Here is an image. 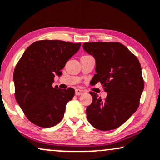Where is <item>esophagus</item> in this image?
Listing matches in <instances>:
<instances>
[{
    "label": "esophagus",
    "instance_id": "esophagus-1",
    "mask_svg": "<svg viewBox=\"0 0 160 160\" xmlns=\"http://www.w3.org/2000/svg\"><path fill=\"white\" fill-rule=\"evenodd\" d=\"M83 93V90H82V89H76V90H75V94H76L77 96H80V95Z\"/></svg>",
    "mask_w": 160,
    "mask_h": 160
}]
</instances>
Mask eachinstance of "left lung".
<instances>
[{
	"label": "left lung",
	"mask_w": 160,
	"mask_h": 160,
	"mask_svg": "<svg viewBox=\"0 0 160 160\" xmlns=\"http://www.w3.org/2000/svg\"><path fill=\"white\" fill-rule=\"evenodd\" d=\"M83 48L95 58V85L100 82L106 99L90 92L92 102L87 108L88 122L95 128L110 131L124 124L138 109L144 87L141 66L137 58L119 42H87Z\"/></svg>",
	"instance_id": "obj_1"
}]
</instances>
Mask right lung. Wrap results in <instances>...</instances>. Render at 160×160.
Returning a JSON list of instances; mask_svg holds the SVG:
<instances>
[{"instance_id":"1","label":"right lung","mask_w":160,"mask_h":160,"mask_svg":"<svg viewBox=\"0 0 160 160\" xmlns=\"http://www.w3.org/2000/svg\"><path fill=\"white\" fill-rule=\"evenodd\" d=\"M80 43L42 40L29 45L13 72L15 97L21 109L33 124L51 128L61 122L74 89L54 87L67 61L77 53Z\"/></svg>"}]
</instances>
